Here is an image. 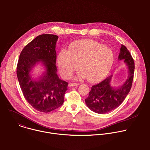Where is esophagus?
<instances>
[{"label": "esophagus", "instance_id": "obj_1", "mask_svg": "<svg viewBox=\"0 0 150 150\" xmlns=\"http://www.w3.org/2000/svg\"><path fill=\"white\" fill-rule=\"evenodd\" d=\"M79 83H69L68 84V86L69 87H75V86H78V85H79Z\"/></svg>", "mask_w": 150, "mask_h": 150}]
</instances>
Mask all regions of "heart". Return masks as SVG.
<instances>
[{"label":"heart","instance_id":"heart-1","mask_svg":"<svg viewBox=\"0 0 150 150\" xmlns=\"http://www.w3.org/2000/svg\"><path fill=\"white\" fill-rule=\"evenodd\" d=\"M114 54L109 47L91 40L75 41L69 46L68 51L62 49L57 56L56 63L60 74L69 78L75 70H81L78 78L87 77L91 82L104 78L110 71Z\"/></svg>","mask_w":150,"mask_h":150}]
</instances>
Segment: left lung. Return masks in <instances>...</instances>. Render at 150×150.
<instances>
[{
    "instance_id": "left-lung-1",
    "label": "left lung",
    "mask_w": 150,
    "mask_h": 150,
    "mask_svg": "<svg viewBox=\"0 0 150 150\" xmlns=\"http://www.w3.org/2000/svg\"><path fill=\"white\" fill-rule=\"evenodd\" d=\"M118 60H123L127 67V79L119 87H115L112 85V76L92 86L88 97L85 100L88 108L96 113L104 114L115 110L122 104L130 91L135 65L130 52L123 45H121Z\"/></svg>"
}]
</instances>
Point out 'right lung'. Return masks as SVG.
<instances>
[{"instance_id": "add662e5", "label": "right lung", "mask_w": 150, "mask_h": 150, "mask_svg": "<svg viewBox=\"0 0 150 150\" xmlns=\"http://www.w3.org/2000/svg\"><path fill=\"white\" fill-rule=\"evenodd\" d=\"M58 36H37L21 52L16 74L28 103L36 110L49 113L64 101L68 83L57 74L56 46Z\"/></svg>"}]
</instances>
